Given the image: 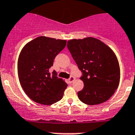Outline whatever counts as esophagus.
<instances>
[{"label":"esophagus","mask_w":135,"mask_h":135,"mask_svg":"<svg viewBox=\"0 0 135 135\" xmlns=\"http://www.w3.org/2000/svg\"><path fill=\"white\" fill-rule=\"evenodd\" d=\"M74 80H75V78L74 77H73V76H71V77L70 78V79L68 80L69 82H70V84H71V83H72V82H73Z\"/></svg>","instance_id":"34e87169"}]
</instances>
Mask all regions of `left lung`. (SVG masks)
<instances>
[{
    "label": "left lung",
    "mask_w": 135,
    "mask_h": 135,
    "mask_svg": "<svg viewBox=\"0 0 135 135\" xmlns=\"http://www.w3.org/2000/svg\"><path fill=\"white\" fill-rule=\"evenodd\" d=\"M67 46L83 72L84 88L78 93L79 99L89 105L108 101L118 89L120 79V65L113 50L93 37L71 39Z\"/></svg>",
    "instance_id": "1"
}]
</instances>
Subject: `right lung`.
<instances>
[{
  "instance_id": "right-lung-1",
  "label": "right lung",
  "mask_w": 135,
  "mask_h": 135,
  "mask_svg": "<svg viewBox=\"0 0 135 135\" xmlns=\"http://www.w3.org/2000/svg\"><path fill=\"white\" fill-rule=\"evenodd\" d=\"M66 40L38 36L21 49L17 61L20 84L26 95L38 103L50 105L60 101L68 86L49 69L55 57L65 48Z\"/></svg>"
}]
</instances>
